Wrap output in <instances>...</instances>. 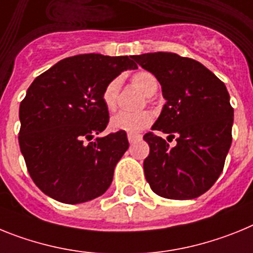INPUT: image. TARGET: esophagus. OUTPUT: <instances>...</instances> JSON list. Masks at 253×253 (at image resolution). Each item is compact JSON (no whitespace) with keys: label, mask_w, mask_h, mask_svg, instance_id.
I'll return each mask as SVG.
<instances>
[{"label":"esophagus","mask_w":253,"mask_h":253,"mask_svg":"<svg viewBox=\"0 0 253 253\" xmlns=\"http://www.w3.org/2000/svg\"><path fill=\"white\" fill-rule=\"evenodd\" d=\"M127 139H128L129 144H132V142H135L136 140L141 139V136H140V135H135V133H128V135H127Z\"/></svg>","instance_id":"obj_1"}]
</instances>
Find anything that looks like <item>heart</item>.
<instances>
[{"instance_id": "heart-1", "label": "heart", "mask_w": 253, "mask_h": 253, "mask_svg": "<svg viewBox=\"0 0 253 253\" xmlns=\"http://www.w3.org/2000/svg\"><path fill=\"white\" fill-rule=\"evenodd\" d=\"M131 81L148 96H153L159 87L158 79L149 71L136 72L132 75ZM121 86H122V78L117 76L109 80L103 89L102 102L109 112H113L117 108ZM151 122H153V114L148 111L137 112V113L120 112L112 117L111 128L113 131H122L127 133H139L142 129L150 126Z\"/></svg>"}]
</instances>
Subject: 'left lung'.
<instances>
[{
	"label": "left lung",
	"instance_id": "left-lung-1",
	"mask_svg": "<svg viewBox=\"0 0 253 253\" xmlns=\"http://www.w3.org/2000/svg\"><path fill=\"white\" fill-rule=\"evenodd\" d=\"M133 60L158 79L167 100L151 129L177 141L169 147L152 131L145 133L150 148L144 160L145 178L162 197L196 199L219 178L232 144L227 87L203 63L187 57L155 52Z\"/></svg>",
	"mask_w": 253,
	"mask_h": 253
}]
</instances>
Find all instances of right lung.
<instances>
[{
    "instance_id": "obj_1",
    "label": "right lung",
    "mask_w": 253,
    "mask_h": 253,
    "mask_svg": "<svg viewBox=\"0 0 253 253\" xmlns=\"http://www.w3.org/2000/svg\"><path fill=\"white\" fill-rule=\"evenodd\" d=\"M128 56L78 54L35 78L20 103L19 145L34 183L63 204H81L111 186L114 167L128 149L126 132L93 137L109 122L105 84L127 69Z\"/></svg>"
}]
</instances>
